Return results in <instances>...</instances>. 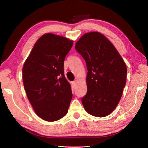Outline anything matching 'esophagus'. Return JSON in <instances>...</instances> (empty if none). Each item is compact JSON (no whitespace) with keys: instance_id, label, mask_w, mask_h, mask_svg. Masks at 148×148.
<instances>
[{"instance_id":"esophagus-1","label":"esophagus","mask_w":148,"mask_h":148,"mask_svg":"<svg viewBox=\"0 0 148 148\" xmlns=\"http://www.w3.org/2000/svg\"><path fill=\"white\" fill-rule=\"evenodd\" d=\"M76 86H77V81H74L72 82V86H73V87H76Z\"/></svg>"}]
</instances>
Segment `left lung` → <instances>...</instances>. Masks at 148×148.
<instances>
[{
  "instance_id": "8db88e82",
  "label": "left lung",
  "mask_w": 148,
  "mask_h": 148,
  "mask_svg": "<svg viewBox=\"0 0 148 148\" xmlns=\"http://www.w3.org/2000/svg\"><path fill=\"white\" fill-rule=\"evenodd\" d=\"M75 49L85 59L88 71L87 91L82 99L85 110L93 116H108L118 104L126 84L123 59L112 42L99 32L84 34Z\"/></svg>"
}]
</instances>
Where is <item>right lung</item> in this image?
Wrapping results in <instances>:
<instances>
[{
	"instance_id": "1",
	"label": "right lung",
	"mask_w": 148,
	"mask_h": 148,
	"mask_svg": "<svg viewBox=\"0 0 148 148\" xmlns=\"http://www.w3.org/2000/svg\"><path fill=\"white\" fill-rule=\"evenodd\" d=\"M73 42L54 34L42 35L23 64L27 98L35 113L45 121H57L68 112L72 93L64 76V61Z\"/></svg>"
}]
</instances>
